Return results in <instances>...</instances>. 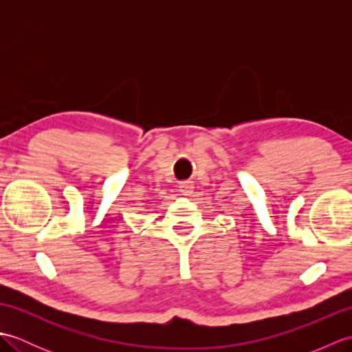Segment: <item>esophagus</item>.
I'll return each instance as SVG.
<instances>
[{
	"mask_svg": "<svg viewBox=\"0 0 352 352\" xmlns=\"http://www.w3.org/2000/svg\"><path fill=\"white\" fill-rule=\"evenodd\" d=\"M178 188H180V192L183 193V195H190L192 190H193V183L192 182H183V183H180Z\"/></svg>",
	"mask_w": 352,
	"mask_h": 352,
	"instance_id": "34e87169",
	"label": "esophagus"
}]
</instances>
